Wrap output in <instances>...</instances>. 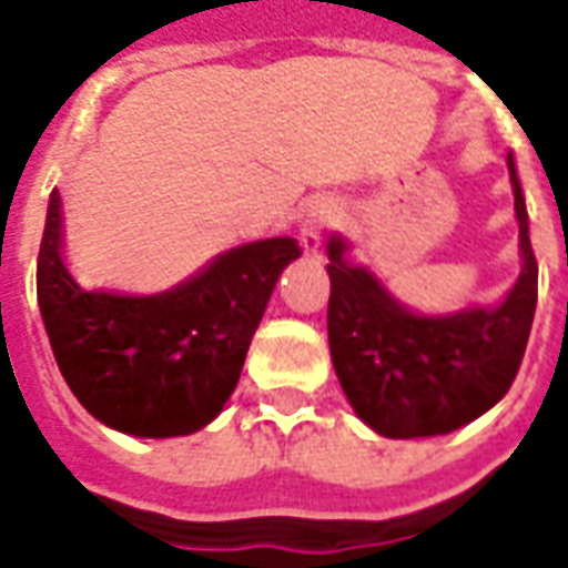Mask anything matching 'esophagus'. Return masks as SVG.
Masks as SVG:
<instances>
[{
    "mask_svg": "<svg viewBox=\"0 0 568 568\" xmlns=\"http://www.w3.org/2000/svg\"><path fill=\"white\" fill-rule=\"evenodd\" d=\"M332 224V210L328 206H310L304 215H301V246L307 255H316L322 248V231Z\"/></svg>",
    "mask_w": 568,
    "mask_h": 568,
    "instance_id": "34e87169",
    "label": "esophagus"
}]
</instances>
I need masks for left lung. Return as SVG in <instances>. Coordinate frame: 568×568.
I'll list each match as a JSON object with an SVG mask.
<instances>
[{
	"mask_svg": "<svg viewBox=\"0 0 568 568\" xmlns=\"http://www.w3.org/2000/svg\"><path fill=\"white\" fill-rule=\"evenodd\" d=\"M508 173L520 224V273L499 304L417 313L365 264L349 261L353 243L344 234L325 243L334 371L356 417L383 438L456 432L511 389L536 316L538 264L511 151Z\"/></svg>",
	"mask_w": 568,
	"mask_h": 568,
	"instance_id": "obj_1",
	"label": "left lung"
}]
</instances>
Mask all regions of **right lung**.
Here are the masks:
<instances>
[{
  "label": "right lung",
  "mask_w": 568,
  "mask_h": 568,
  "mask_svg": "<svg viewBox=\"0 0 568 568\" xmlns=\"http://www.w3.org/2000/svg\"><path fill=\"white\" fill-rule=\"evenodd\" d=\"M63 200L51 191L39 248V310L63 381L103 426L133 438L194 435L222 414L252 334L297 240L219 252L166 292L84 288L63 255Z\"/></svg>",
  "instance_id": "right-lung-1"
}]
</instances>
